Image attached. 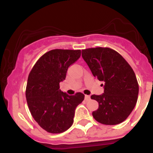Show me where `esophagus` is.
<instances>
[{
	"label": "esophagus",
	"instance_id": "esophagus-1",
	"mask_svg": "<svg viewBox=\"0 0 153 153\" xmlns=\"http://www.w3.org/2000/svg\"><path fill=\"white\" fill-rule=\"evenodd\" d=\"M91 99V97H90V96H88V95H85V100L86 101H89V100Z\"/></svg>",
	"mask_w": 153,
	"mask_h": 153
}]
</instances>
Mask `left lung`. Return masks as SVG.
I'll return each mask as SVG.
<instances>
[{"label":"left lung","instance_id":"8db88e82","mask_svg":"<svg viewBox=\"0 0 153 153\" xmlns=\"http://www.w3.org/2000/svg\"><path fill=\"white\" fill-rule=\"evenodd\" d=\"M82 57L93 75L104 82L103 94L91 96L99 103V108L92 113L94 118L106 125L124 122L134 109L139 94L132 68L120 54L108 47L82 50Z\"/></svg>","mask_w":153,"mask_h":153}]
</instances>
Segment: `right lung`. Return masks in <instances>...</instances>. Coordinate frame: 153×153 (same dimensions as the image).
Here are the masks:
<instances>
[{"label": "right lung", "mask_w": 153, "mask_h": 153, "mask_svg": "<svg viewBox=\"0 0 153 153\" xmlns=\"http://www.w3.org/2000/svg\"><path fill=\"white\" fill-rule=\"evenodd\" d=\"M81 51L52 50L43 54L28 77L26 98L34 120L52 134L62 133L71 127L76 107L84 94L69 96L59 89L68 68L80 58Z\"/></svg>", "instance_id": "right-lung-1"}]
</instances>
